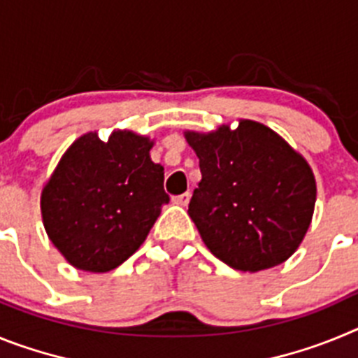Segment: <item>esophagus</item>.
I'll return each mask as SVG.
<instances>
[{"mask_svg": "<svg viewBox=\"0 0 358 358\" xmlns=\"http://www.w3.org/2000/svg\"><path fill=\"white\" fill-rule=\"evenodd\" d=\"M173 204H179V206H186L189 202V194L186 192V194H181V195H176V197L172 199Z\"/></svg>", "mask_w": 358, "mask_h": 358, "instance_id": "1", "label": "esophagus"}]
</instances>
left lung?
I'll return each instance as SVG.
<instances>
[{
    "label": "left lung",
    "instance_id": "left-lung-1",
    "mask_svg": "<svg viewBox=\"0 0 358 358\" xmlns=\"http://www.w3.org/2000/svg\"><path fill=\"white\" fill-rule=\"evenodd\" d=\"M202 179L188 215L218 260L236 271H264L301 243L315 204L308 163L262 123L210 134L186 132Z\"/></svg>",
    "mask_w": 358,
    "mask_h": 358
}]
</instances>
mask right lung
<instances>
[{
	"label": "right lung",
	"instance_id": "add662e5",
	"mask_svg": "<svg viewBox=\"0 0 358 358\" xmlns=\"http://www.w3.org/2000/svg\"><path fill=\"white\" fill-rule=\"evenodd\" d=\"M152 143L127 131L102 141L96 132L68 148L41 195L46 233L73 267L107 273L147 238L169 204L164 169Z\"/></svg>",
	"mask_w": 358,
	"mask_h": 358
}]
</instances>
